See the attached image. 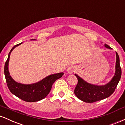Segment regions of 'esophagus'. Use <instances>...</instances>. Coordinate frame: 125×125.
I'll list each match as a JSON object with an SVG mask.
<instances>
[{"mask_svg": "<svg viewBox=\"0 0 125 125\" xmlns=\"http://www.w3.org/2000/svg\"><path fill=\"white\" fill-rule=\"evenodd\" d=\"M74 71H75V67L73 66V65L72 66L68 67V68H67V73H68V74L73 73Z\"/></svg>", "mask_w": 125, "mask_h": 125, "instance_id": "1", "label": "esophagus"}]
</instances>
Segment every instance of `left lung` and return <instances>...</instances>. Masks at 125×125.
I'll return each mask as SVG.
<instances>
[{"instance_id":"obj_1","label":"left lung","mask_w":125,"mask_h":125,"mask_svg":"<svg viewBox=\"0 0 125 125\" xmlns=\"http://www.w3.org/2000/svg\"><path fill=\"white\" fill-rule=\"evenodd\" d=\"M104 47L111 49V48L107 44H104ZM116 54L115 73L111 81L108 83L107 84L104 85L91 84L80 77L78 75L75 74L78 79V83L74 90V93L80 100L86 103H93L109 97L114 92L118 84L122 74L119 57L117 52H116Z\"/></svg>"}]
</instances>
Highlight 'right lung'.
Instances as JSON below:
<instances>
[{
	"label": "right lung",
	"instance_id": "add662e5",
	"mask_svg": "<svg viewBox=\"0 0 125 125\" xmlns=\"http://www.w3.org/2000/svg\"><path fill=\"white\" fill-rule=\"evenodd\" d=\"M21 44L15 45L10 51L8 59L5 64L4 73L8 89L13 94L22 100L28 102H34L44 99L48 94L54 83L64 75V73H60L49 75L42 80L32 84H23L16 82L10 75L8 70V63L12 50Z\"/></svg>",
	"mask_w": 125,
	"mask_h": 125
}]
</instances>
